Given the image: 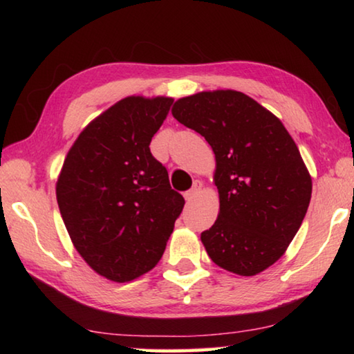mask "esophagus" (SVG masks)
I'll list each match as a JSON object with an SVG mask.
<instances>
[{"label": "esophagus", "instance_id": "esophagus-1", "mask_svg": "<svg viewBox=\"0 0 354 354\" xmlns=\"http://www.w3.org/2000/svg\"><path fill=\"white\" fill-rule=\"evenodd\" d=\"M201 189H203V184H201L200 181H195L194 185H192V189L187 190V192H185V194H184L185 201H194V200L196 198V195H198L200 192H201Z\"/></svg>", "mask_w": 354, "mask_h": 354}]
</instances>
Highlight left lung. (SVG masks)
I'll return each mask as SVG.
<instances>
[{
	"label": "left lung",
	"mask_w": 354,
	"mask_h": 354,
	"mask_svg": "<svg viewBox=\"0 0 354 354\" xmlns=\"http://www.w3.org/2000/svg\"><path fill=\"white\" fill-rule=\"evenodd\" d=\"M171 113L215 154L220 211L201 232L209 257L241 277L263 272L286 253L313 194L297 143L277 115L230 88L179 98Z\"/></svg>",
	"instance_id": "obj_1"
}]
</instances>
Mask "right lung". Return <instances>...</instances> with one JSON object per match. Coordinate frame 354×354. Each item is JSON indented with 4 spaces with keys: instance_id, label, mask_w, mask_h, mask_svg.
Segmentation results:
<instances>
[{
    "instance_id": "add662e5",
    "label": "right lung",
    "mask_w": 354,
    "mask_h": 354,
    "mask_svg": "<svg viewBox=\"0 0 354 354\" xmlns=\"http://www.w3.org/2000/svg\"><path fill=\"white\" fill-rule=\"evenodd\" d=\"M171 103L136 95L117 101L81 131L57 176L71 242L92 270L113 283L156 267L184 207L149 151Z\"/></svg>"
}]
</instances>
